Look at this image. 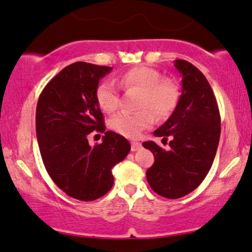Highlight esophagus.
Returning <instances> with one entry per match:
<instances>
[{
	"instance_id": "34e87169",
	"label": "esophagus",
	"mask_w": 252,
	"mask_h": 252,
	"mask_svg": "<svg viewBox=\"0 0 252 252\" xmlns=\"http://www.w3.org/2000/svg\"><path fill=\"white\" fill-rule=\"evenodd\" d=\"M141 148V144L138 141H132L131 143V150L132 151H138Z\"/></svg>"
}]
</instances>
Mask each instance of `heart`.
Returning <instances> with one entry per match:
<instances>
[{
  "mask_svg": "<svg viewBox=\"0 0 252 252\" xmlns=\"http://www.w3.org/2000/svg\"><path fill=\"white\" fill-rule=\"evenodd\" d=\"M115 82L125 90L140 93L137 112H121L109 120V126L118 133L134 138L154 124L155 117L164 119L170 115L179 101V87L162 73L149 66H135L121 73ZM96 101L102 111H117L120 97L114 81L104 80L96 88Z\"/></svg>",
  "mask_w": 252,
  "mask_h": 252,
  "instance_id": "heart-1",
  "label": "heart"
}]
</instances>
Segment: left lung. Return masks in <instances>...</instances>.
<instances>
[{
    "label": "left lung",
    "instance_id": "obj_1",
    "mask_svg": "<svg viewBox=\"0 0 252 252\" xmlns=\"http://www.w3.org/2000/svg\"><path fill=\"white\" fill-rule=\"evenodd\" d=\"M182 76V94L170 118L154 132L168 151L155 141L143 146L154 154L146 171L152 190L166 199H179L196 189L210 171L220 138V114L216 96L203 73L182 59L175 61Z\"/></svg>",
    "mask_w": 252,
    "mask_h": 252
}]
</instances>
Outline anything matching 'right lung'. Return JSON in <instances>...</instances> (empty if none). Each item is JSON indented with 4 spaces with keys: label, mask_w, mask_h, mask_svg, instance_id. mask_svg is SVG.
Returning a JSON list of instances; mask_svg holds the SVG:
<instances>
[{
    "label": "right lung",
    "mask_w": 252,
    "mask_h": 252,
    "mask_svg": "<svg viewBox=\"0 0 252 252\" xmlns=\"http://www.w3.org/2000/svg\"><path fill=\"white\" fill-rule=\"evenodd\" d=\"M112 67L76 62L46 84L39 96L35 129L47 174L64 193L93 201L111 190L112 168L128 155V140L107 131L96 101V88ZM104 133L101 144L90 147L88 134Z\"/></svg>",
    "instance_id": "1"
}]
</instances>
